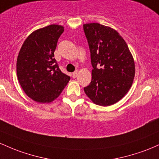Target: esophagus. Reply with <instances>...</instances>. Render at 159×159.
I'll list each match as a JSON object with an SVG mask.
<instances>
[{
    "instance_id": "1",
    "label": "esophagus",
    "mask_w": 159,
    "mask_h": 159,
    "mask_svg": "<svg viewBox=\"0 0 159 159\" xmlns=\"http://www.w3.org/2000/svg\"><path fill=\"white\" fill-rule=\"evenodd\" d=\"M78 74H79V70H76L75 72L73 74V78H76L77 77Z\"/></svg>"
}]
</instances>
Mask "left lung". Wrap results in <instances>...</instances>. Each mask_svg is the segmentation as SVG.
Listing matches in <instances>:
<instances>
[{
    "mask_svg": "<svg viewBox=\"0 0 159 159\" xmlns=\"http://www.w3.org/2000/svg\"><path fill=\"white\" fill-rule=\"evenodd\" d=\"M91 52L92 81L84 92L94 103L107 107L128 93L135 76L132 54L113 28L99 23L83 25Z\"/></svg>",
    "mask_w": 159,
    "mask_h": 159,
    "instance_id": "left-lung-1",
    "label": "left lung"
}]
</instances>
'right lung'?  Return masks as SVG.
Masks as SVG:
<instances>
[{
	"instance_id": "obj_1",
	"label": "right lung",
	"mask_w": 159,
	"mask_h": 159,
	"mask_svg": "<svg viewBox=\"0 0 159 159\" xmlns=\"http://www.w3.org/2000/svg\"><path fill=\"white\" fill-rule=\"evenodd\" d=\"M64 27L50 25L33 31L23 43L16 62L18 80L28 97L41 103L60 95L70 76L61 71L54 58Z\"/></svg>"
}]
</instances>
